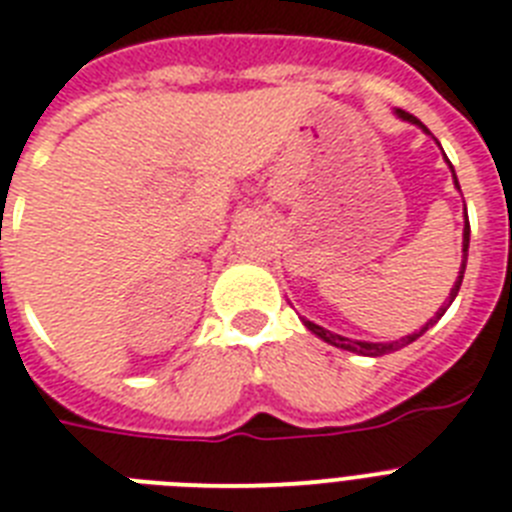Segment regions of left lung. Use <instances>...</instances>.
Instances as JSON below:
<instances>
[{
    "mask_svg": "<svg viewBox=\"0 0 512 512\" xmlns=\"http://www.w3.org/2000/svg\"><path fill=\"white\" fill-rule=\"evenodd\" d=\"M397 118H400V120H407V123H413V126H418V128H421V131H426V134H429V128L423 126L421 120L415 118V115H410V112L397 110ZM450 168H452V165H450ZM452 178H455V186H458V176H455V170H452ZM458 189H460V186H458ZM468 244H471V226H468V215H465V228H463V263H460L458 278H455V284H452V289H450V297L444 299L442 307H439V310H436L434 318H429V321L423 323V326L418 328V331H413V334L400 336V339H397V342H360V339H347V336H342V334H334V331H328V328L318 326V323L307 321V318H302V323H305V326L310 328V331H313L315 336H318V339H323V342L331 344V347H339V350L355 352V355L378 357V355H389V352L402 350V347H407V344H413L415 339H418V336L426 334V331H429V328L434 326V323L439 321V318H442L444 313H447V307H450L452 302H455V297H458V292H460V284H463L465 263H468Z\"/></svg>",
    "mask_w": 512,
    "mask_h": 512,
    "instance_id": "left-lung-1",
    "label": "left lung"
}]
</instances>
